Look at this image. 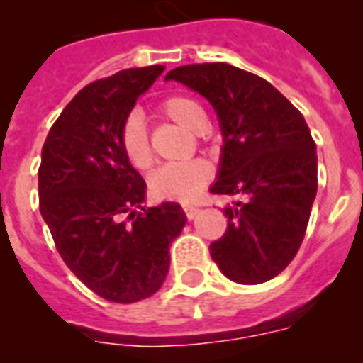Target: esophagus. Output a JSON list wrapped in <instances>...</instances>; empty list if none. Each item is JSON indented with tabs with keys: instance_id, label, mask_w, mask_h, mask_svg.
I'll return each instance as SVG.
<instances>
[{
	"instance_id": "obj_1",
	"label": "esophagus",
	"mask_w": 363,
	"mask_h": 363,
	"mask_svg": "<svg viewBox=\"0 0 363 363\" xmlns=\"http://www.w3.org/2000/svg\"><path fill=\"white\" fill-rule=\"evenodd\" d=\"M182 211H184V215H186L188 220H192L194 216L198 215V207L196 205H182Z\"/></svg>"
}]
</instances>
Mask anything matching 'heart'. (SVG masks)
<instances>
[{"mask_svg":"<svg viewBox=\"0 0 363 363\" xmlns=\"http://www.w3.org/2000/svg\"><path fill=\"white\" fill-rule=\"evenodd\" d=\"M158 113L171 122L190 131H201L205 128L203 107L190 96L171 94L158 105ZM118 145L128 164L137 171H147L152 165V148L148 141L147 128L137 115L128 116L121 128ZM213 179V169L203 160H190L182 164H169L160 167L148 181V188L156 199L190 203L198 198L201 190Z\"/></svg>","mask_w":363,"mask_h":363,"instance_id":"heart-1","label":"heart"}]
</instances>
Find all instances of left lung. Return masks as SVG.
Masks as SVG:
<instances>
[{
	"mask_svg": "<svg viewBox=\"0 0 363 363\" xmlns=\"http://www.w3.org/2000/svg\"><path fill=\"white\" fill-rule=\"evenodd\" d=\"M215 107L224 135L218 181L211 192L235 198L211 258L239 284L277 277L298 254L315 201L316 145L303 115L262 77L230 64L171 69Z\"/></svg>",
	"mask_w": 363,
	"mask_h": 363,
	"instance_id": "left-lung-1",
	"label": "left lung"
}]
</instances>
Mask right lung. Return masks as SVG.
I'll return each instance as SVG.
<instances>
[{
	"label": "right lung",
	"mask_w": 363,
	"mask_h": 363,
	"mask_svg": "<svg viewBox=\"0 0 363 363\" xmlns=\"http://www.w3.org/2000/svg\"><path fill=\"white\" fill-rule=\"evenodd\" d=\"M162 71L164 65L133 67L90 82L62 111L43 145V220L77 279L115 303L158 292L169 271V245L186 222L181 205L171 201L136 211L147 184L118 145L137 98Z\"/></svg>",
	"instance_id": "right-lung-1"
}]
</instances>
